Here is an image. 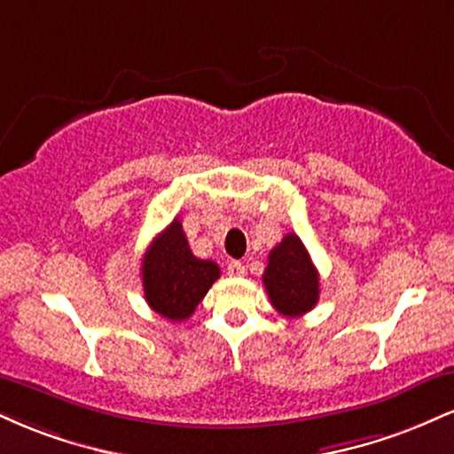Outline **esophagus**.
Here are the masks:
<instances>
[{
  "label": "esophagus",
  "instance_id": "1",
  "mask_svg": "<svg viewBox=\"0 0 454 454\" xmlns=\"http://www.w3.org/2000/svg\"><path fill=\"white\" fill-rule=\"evenodd\" d=\"M226 273L231 275V278H243V275H245V264L239 262V260H232V262H228Z\"/></svg>",
  "mask_w": 454,
  "mask_h": 454
}]
</instances>
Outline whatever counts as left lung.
I'll return each instance as SVG.
<instances>
[{
  "mask_svg": "<svg viewBox=\"0 0 454 454\" xmlns=\"http://www.w3.org/2000/svg\"><path fill=\"white\" fill-rule=\"evenodd\" d=\"M262 281L270 305L281 316H303L314 309L320 296V275L294 232L286 234L281 243L270 249Z\"/></svg>",
  "mask_w": 454,
  "mask_h": 454,
  "instance_id": "left-lung-1",
  "label": "left lung"
}]
</instances>
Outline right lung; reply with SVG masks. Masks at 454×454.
<instances>
[{
	"label": "right lung",
	"mask_w": 454,
	"mask_h": 454,
	"mask_svg": "<svg viewBox=\"0 0 454 454\" xmlns=\"http://www.w3.org/2000/svg\"><path fill=\"white\" fill-rule=\"evenodd\" d=\"M143 288L149 307L173 322H184L220 278L213 260L192 254L179 220H173L149 245L143 258Z\"/></svg>",
	"instance_id": "add662e5"
}]
</instances>
